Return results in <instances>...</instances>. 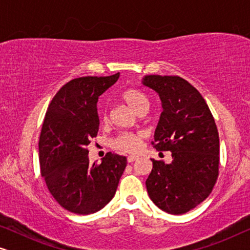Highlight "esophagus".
Here are the masks:
<instances>
[{
    "instance_id": "esophagus-1",
    "label": "esophagus",
    "mask_w": 250,
    "mask_h": 250,
    "mask_svg": "<svg viewBox=\"0 0 250 250\" xmlns=\"http://www.w3.org/2000/svg\"><path fill=\"white\" fill-rule=\"evenodd\" d=\"M136 159H138V157H136V156H128V157H127V162H128V163L135 162Z\"/></svg>"
}]
</instances>
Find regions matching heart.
<instances>
[{
	"label": "heart",
	"mask_w": 250,
	"mask_h": 250,
	"mask_svg": "<svg viewBox=\"0 0 250 250\" xmlns=\"http://www.w3.org/2000/svg\"><path fill=\"white\" fill-rule=\"evenodd\" d=\"M122 99L136 114L146 112L149 108V100L146 95L136 88H127L123 92ZM101 116L102 119L107 118L105 111H102ZM143 139L145 134L141 132H122L110 140V146L122 152L135 153L141 149Z\"/></svg>",
	"instance_id": "b5f03b06"
}]
</instances>
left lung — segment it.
<instances>
[{"label":"left lung","mask_w":250,"mask_h":250,"mask_svg":"<svg viewBox=\"0 0 250 250\" xmlns=\"http://www.w3.org/2000/svg\"><path fill=\"white\" fill-rule=\"evenodd\" d=\"M145 86L162 100L152 146L172 152V163L152 160L146 181L150 199L168 214L187 213L206 199L216 183L220 139L214 117L196 87L179 76L148 75Z\"/></svg>","instance_id":"8db88e82"}]
</instances>
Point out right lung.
<instances>
[{
	"instance_id": "right-lung-1",
	"label": "right lung",
	"mask_w": 250,
	"mask_h": 250,
	"mask_svg": "<svg viewBox=\"0 0 250 250\" xmlns=\"http://www.w3.org/2000/svg\"><path fill=\"white\" fill-rule=\"evenodd\" d=\"M111 76L78 77L64 84L49 104L41 129V175L57 203L80 215L100 210L114 198L126 157L108 152L90 164L87 146L99 131L97 102L112 86Z\"/></svg>"
}]
</instances>
